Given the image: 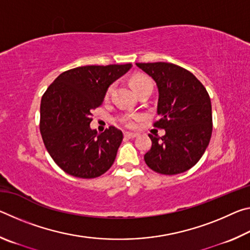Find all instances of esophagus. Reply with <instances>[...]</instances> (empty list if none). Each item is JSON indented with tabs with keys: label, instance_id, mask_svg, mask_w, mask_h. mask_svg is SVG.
<instances>
[{
	"label": "esophagus",
	"instance_id": "1",
	"mask_svg": "<svg viewBox=\"0 0 250 250\" xmlns=\"http://www.w3.org/2000/svg\"><path fill=\"white\" fill-rule=\"evenodd\" d=\"M137 137H138V133L125 132V138H126V139H133V138H137Z\"/></svg>",
	"mask_w": 250,
	"mask_h": 250
}]
</instances>
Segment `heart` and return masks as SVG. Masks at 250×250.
Listing matches in <instances>:
<instances>
[{
  "label": "heart",
  "instance_id": "b5f03b06",
  "mask_svg": "<svg viewBox=\"0 0 250 250\" xmlns=\"http://www.w3.org/2000/svg\"><path fill=\"white\" fill-rule=\"evenodd\" d=\"M130 86L132 87L133 91L137 94L138 91L146 89V88H151L152 89L153 83H152L151 79L145 75H135L130 79ZM112 88H113V84H110V86L107 88V90H105V97L109 96V94L112 90ZM140 119H141V116L138 115V113H128V115L122 116L120 118V121L125 125L129 126V128H132V126L135 125V122Z\"/></svg>",
  "mask_w": 250,
  "mask_h": 250
}]
</instances>
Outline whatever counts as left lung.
<instances>
[{"label": "left lung", "instance_id": "8db88e82", "mask_svg": "<svg viewBox=\"0 0 250 250\" xmlns=\"http://www.w3.org/2000/svg\"><path fill=\"white\" fill-rule=\"evenodd\" d=\"M152 77L159 90L154 126L166 130L163 137L149 134L151 149L146 166L160 174L188 171L200 161L208 146L213 120L210 98L195 76L171 62H137Z\"/></svg>", "mask_w": 250, "mask_h": 250}]
</instances>
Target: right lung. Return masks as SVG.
<instances>
[{"instance_id":"1","label":"right lung","mask_w":250,"mask_h":250,"mask_svg":"<svg viewBox=\"0 0 250 250\" xmlns=\"http://www.w3.org/2000/svg\"><path fill=\"white\" fill-rule=\"evenodd\" d=\"M131 67H77L59 75L45 91L41 103V134L49 155L67 174L94 179L115 162L124 134L115 126L103 133L91 129V111L103 104L110 84Z\"/></svg>"}]
</instances>
